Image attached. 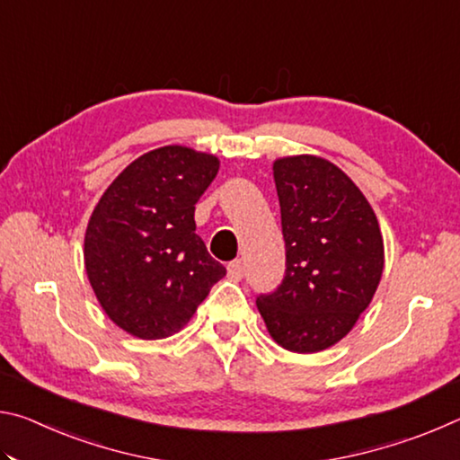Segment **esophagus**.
I'll return each instance as SVG.
<instances>
[{"label": "esophagus", "instance_id": "34e87169", "mask_svg": "<svg viewBox=\"0 0 460 460\" xmlns=\"http://www.w3.org/2000/svg\"><path fill=\"white\" fill-rule=\"evenodd\" d=\"M243 271H245V268H243V261H241V260H233L227 266V274H229L231 279H235V282H239V279L243 278Z\"/></svg>", "mask_w": 460, "mask_h": 460}]
</instances>
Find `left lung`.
<instances>
[{
    "mask_svg": "<svg viewBox=\"0 0 460 460\" xmlns=\"http://www.w3.org/2000/svg\"><path fill=\"white\" fill-rule=\"evenodd\" d=\"M286 271L258 296L271 337L288 351L339 342L369 306L384 271V237L367 199L341 168L316 155L274 162Z\"/></svg>",
    "mask_w": 460,
    "mask_h": 460,
    "instance_id": "left-lung-1",
    "label": "left lung"
}]
</instances>
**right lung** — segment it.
Returning <instances> with one entry per match:
<instances>
[{
	"instance_id": "add662e5",
	"label": "right lung",
	"mask_w": 460,
	"mask_h": 460,
	"mask_svg": "<svg viewBox=\"0 0 460 460\" xmlns=\"http://www.w3.org/2000/svg\"><path fill=\"white\" fill-rule=\"evenodd\" d=\"M217 172L211 154L158 147L131 162L91 215L89 282L107 316L137 339L181 331L227 274L194 233V205Z\"/></svg>"
}]
</instances>
